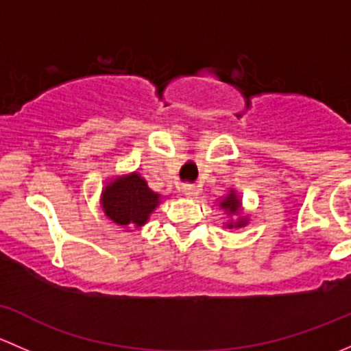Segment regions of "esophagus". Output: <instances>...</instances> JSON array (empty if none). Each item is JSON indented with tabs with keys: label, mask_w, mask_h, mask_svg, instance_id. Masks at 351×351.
I'll use <instances>...</instances> for the list:
<instances>
[{
	"label": "esophagus",
	"mask_w": 351,
	"mask_h": 351,
	"mask_svg": "<svg viewBox=\"0 0 351 351\" xmlns=\"http://www.w3.org/2000/svg\"><path fill=\"white\" fill-rule=\"evenodd\" d=\"M182 192L185 193V195L193 197L197 193V186L193 185V183H183V185H182Z\"/></svg>",
	"instance_id": "1"
}]
</instances>
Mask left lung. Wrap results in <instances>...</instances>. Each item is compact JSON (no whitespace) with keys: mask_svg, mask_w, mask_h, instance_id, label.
Returning a JSON list of instances; mask_svg holds the SVG:
<instances>
[{"mask_svg":"<svg viewBox=\"0 0 351 351\" xmlns=\"http://www.w3.org/2000/svg\"><path fill=\"white\" fill-rule=\"evenodd\" d=\"M221 207L222 208H226V210H228V214H238V210H239V200H238V197L234 195V193H231V195H228L226 197V200H222L221 202ZM246 224V221H239V222H234V224H229L228 228L229 229H232V228H241V226H244Z\"/></svg>","mask_w":351,"mask_h":351,"instance_id":"8db88e82","label":"left lung"}]
</instances>
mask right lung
<instances>
[{"label": "right lung", "instance_id": "obj_1", "mask_svg": "<svg viewBox=\"0 0 351 351\" xmlns=\"http://www.w3.org/2000/svg\"><path fill=\"white\" fill-rule=\"evenodd\" d=\"M159 195L147 186L137 173L110 183L104 192L105 214L119 226L146 224L151 212L158 207Z\"/></svg>", "mask_w": 351, "mask_h": 351}]
</instances>
